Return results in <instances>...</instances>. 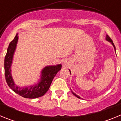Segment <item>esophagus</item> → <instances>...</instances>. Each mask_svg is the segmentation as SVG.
I'll return each instance as SVG.
<instances>
[{
	"instance_id": "34e87169",
	"label": "esophagus",
	"mask_w": 121,
	"mask_h": 121,
	"mask_svg": "<svg viewBox=\"0 0 121 121\" xmlns=\"http://www.w3.org/2000/svg\"><path fill=\"white\" fill-rule=\"evenodd\" d=\"M64 65H65V66L66 65V64H65V62H64Z\"/></svg>"
}]
</instances>
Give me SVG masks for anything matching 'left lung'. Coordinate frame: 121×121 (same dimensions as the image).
Returning a JSON list of instances; mask_svg holds the SVG:
<instances>
[{
	"label": "left lung",
	"mask_w": 121,
	"mask_h": 121,
	"mask_svg": "<svg viewBox=\"0 0 121 121\" xmlns=\"http://www.w3.org/2000/svg\"><path fill=\"white\" fill-rule=\"evenodd\" d=\"M106 40H108V42H111V43H112V44L113 45V47H114V48H115V51H116V48H115V45H114V43H113V41H112V39H111V38H110V37H109V36H108V35H107V36H106ZM69 71H70V74H71V72H70V70H69ZM72 93L73 94V95H74V96H76L77 98H79V99H81V97H80V96H78V95H76L75 93H74L73 92V91H72Z\"/></svg>",
	"instance_id": "1"
}]
</instances>
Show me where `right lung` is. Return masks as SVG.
Returning <instances> with one entry per match:
<instances>
[{"label": "right lung", "instance_id": "add662e5", "mask_svg": "<svg viewBox=\"0 0 121 121\" xmlns=\"http://www.w3.org/2000/svg\"><path fill=\"white\" fill-rule=\"evenodd\" d=\"M17 35L18 34H17L13 40L9 43L5 57L4 67L6 83L9 88L13 91L23 98L35 99L42 96L48 90L56 74L59 71L61 70V64L45 67L42 71L40 81L36 85L26 87H20L16 85L11 73V66L13 62L14 53L17 43Z\"/></svg>", "mask_w": 121, "mask_h": 121}]
</instances>
